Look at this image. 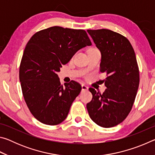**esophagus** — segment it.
I'll return each mask as SVG.
<instances>
[{
  "label": "esophagus",
  "instance_id": "esophagus-1",
  "mask_svg": "<svg viewBox=\"0 0 155 155\" xmlns=\"http://www.w3.org/2000/svg\"><path fill=\"white\" fill-rule=\"evenodd\" d=\"M81 87H82V91H87V90H88V87L85 85H84V84H83V85H81Z\"/></svg>",
  "mask_w": 155,
  "mask_h": 155
}]
</instances>
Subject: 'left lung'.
Returning a JSON list of instances; mask_svg holds the SVG:
<instances>
[{"mask_svg": "<svg viewBox=\"0 0 155 155\" xmlns=\"http://www.w3.org/2000/svg\"><path fill=\"white\" fill-rule=\"evenodd\" d=\"M87 31L101 51V72L108 75L103 94L89 89L93 98L87 109L96 124L113 127L127 117L137 95L140 74L135 53L128 39L119 33L105 28Z\"/></svg>", "mask_w": 155, "mask_h": 155, "instance_id": "obj_1", "label": "left lung"}]
</instances>
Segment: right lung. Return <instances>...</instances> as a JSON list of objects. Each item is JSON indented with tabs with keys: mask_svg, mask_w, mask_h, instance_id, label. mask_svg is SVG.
<instances>
[{
	"mask_svg": "<svg viewBox=\"0 0 155 155\" xmlns=\"http://www.w3.org/2000/svg\"><path fill=\"white\" fill-rule=\"evenodd\" d=\"M91 45L85 31L58 26L38 31L28 41L20 65V82L28 108L40 122L57 125L66 118L81 86L71 81L64 87L57 72L78 50Z\"/></svg>",
	"mask_w": 155,
	"mask_h": 155,
	"instance_id": "right-lung-1",
	"label": "right lung"
}]
</instances>
